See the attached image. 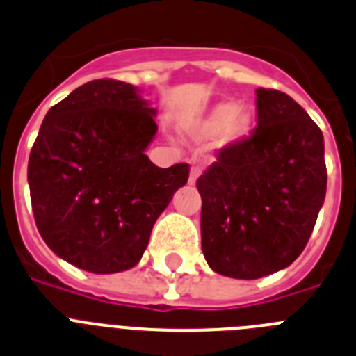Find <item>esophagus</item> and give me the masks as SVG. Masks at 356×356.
Instances as JSON below:
<instances>
[{
  "label": "esophagus",
  "instance_id": "1",
  "mask_svg": "<svg viewBox=\"0 0 356 356\" xmlns=\"http://www.w3.org/2000/svg\"><path fill=\"white\" fill-rule=\"evenodd\" d=\"M199 175H200V168H199V166H191L190 179H188V182H190V184H195L197 179H199Z\"/></svg>",
  "mask_w": 356,
  "mask_h": 356
}]
</instances>
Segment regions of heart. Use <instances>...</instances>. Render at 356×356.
Instances as JSON below:
<instances>
[{"mask_svg": "<svg viewBox=\"0 0 356 356\" xmlns=\"http://www.w3.org/2000/svg\"><path fill=\"white\" fill-rule=\"evenodd\" d=\"M252 127V113L243 105L233 102H218L202 118L191 125L195 138H211L218 134V147H231L247 138Z\"/></svg>", "mask_w": 356, "mask_h": 356, "instance_id": "1", "label": "heart"}]
</instances>
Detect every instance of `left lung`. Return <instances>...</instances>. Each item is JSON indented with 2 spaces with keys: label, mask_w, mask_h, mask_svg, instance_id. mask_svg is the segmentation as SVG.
I'll use <instances>...</instances> for the list:
<instances>
[{
  "label": "left lung",
  "mask_w": 356,
  "mask_h": 356,
  "mask_svg": "<svg viewBox=\"0 0 356 356\" xmlns=\"http://www.w3.org/2000/svg\"><path fill=\"white\" fill-rule=\"evenodd\" d=\"M256 129L222 148L199 179L209 267L258 280L289 267L308 243L326 197L323 132L296 100L256 89Z\"/></svg>",
  "instance_id": "1"
}]
</instances>
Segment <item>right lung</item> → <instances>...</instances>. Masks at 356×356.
<instances>
[{
	"label": "right lung",
	"instance_id": "obj_1",
	"mask_svg": "<svg viewBox=\"0 0 356 356\" xmlns=\"http://www.w3.org/2000/svg\"><path fill=\"white\" fill-rule=\"evenodd\" d=\"M156 109L134 86L91 80L46 113L29 159L33 218L46 245L92 274L132 268L157 216L190 175L145 150Z\"/></svg>",
	"mask_w": 356,
	"mask_h": 356
}]
</instances>
